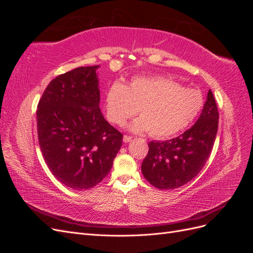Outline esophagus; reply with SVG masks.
<instances>
[{
    "mask_svg": "<svg viewBox=\"0 0 253 253\" xmlns=\"http://www.w3.org/2000/svg\"><path fill=\"white\" fill-rule=\"evenodd\" d=\"M132 139H133L132 136H128V135H125V136H124V142H125V143H127V142H129V141H132Z\"/></svg>",
    "mask_w": 253,
    "mask_h": 253,
    "instance_id": "esophagus-1",
    "label": "esophagus"
}]
</instances>
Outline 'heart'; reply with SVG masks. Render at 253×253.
Instances as JSON below:
<instances>
[{"instance_id": "heart-1", "label": "heart", "mask_w": 253, "mask_h": 253, "mask_svg": "<svg viewBox=\"0 0 253 253\" xmlns=\"http://www.w3.org/2000/svg\"><path fill=\"white\" fill-rule=\"evenodd\" d=\"M204 106V96L196 88L162 76L135 77L127 85L115 82L106 91L105 114L114 125L120 126L136 114L140 117L128 125L135 133L149 134L166 139L181 132L198 116Z\"/></svg>"}]
</instances>
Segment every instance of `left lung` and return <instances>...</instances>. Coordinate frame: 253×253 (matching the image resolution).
<instances>
[{"mask_svg": "<svg viewBox=\"0 0 253 253\" xmlns=\"http://www.w3.org/2000/svg\"><path fill=\"white\" fill-rule=\"evenodd\" d=\"M218 111L211 89L200 118L176 138L151 141L141 172L152 186L162 190L179 188L192 180L208 160L216 138Z\"/></svg>", "mask_w": 253, "mask_h": 253, "instance_id": "8db88e82", "label": "left lung"}]
</instances>
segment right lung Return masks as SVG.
Returning a JSON list of instances; mask_svg holds the SVG:
<instances>
[{"instance_id":"right-lung-1","label":"right lung","mask_w":253,"mask_h":253,"mask_svg":"<svg viewBox=\"0 0 253 253\" xmlns=\"http://www.w3.org/2000/svg\"><path fill=\"white\" fill-rule=\"evenodd\" d=\"M98 68L81 66L58 76L38 104V138L45 163L73 190H87L100 182L122 145L124 136L99 108Z\"/></svg>"}]
</instances>
